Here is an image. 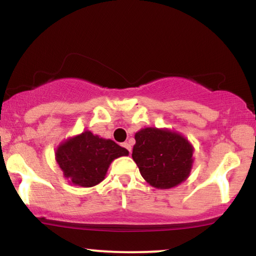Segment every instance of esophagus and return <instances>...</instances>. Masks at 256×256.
Returning a JSON list of instances; mask_svg holds the SVG:
<instances>
[{
  "mask_svg": "<svg viewBox=\"0 0 256 256\" xmlns=\"http://www.w3.org/2000/svg\"><path fill=\"white\" fill-rule=\"evenodd\" d=\"M122 146H124V148H126V149H128V152H131V144H130V143H128V142H126V143H122Z\"/></svg>",
  "mask_w": 256,
  "mask_h": 256,
  "instance_id": "obj_1",
  "label": "esophagus"
}]
</instances>
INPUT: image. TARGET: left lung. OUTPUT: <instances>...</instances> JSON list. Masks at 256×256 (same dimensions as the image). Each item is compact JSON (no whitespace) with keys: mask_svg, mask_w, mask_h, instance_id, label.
<instances>
[{"mask_svg":"<svg viewBox=\"0 0 256 256\" xmlns=\"http://www.w3.org/2000/svg\"><path fill=\"white\" fill-rule=\"evenodd\" d=\"M132 158L152 186L170 189L189 176L192 146L180 134L154 128L137 132Z\"/></svg>","mask_w":256,"mask_h":256,"instance_id":"obj_1","label":"left lung"}]
</instances>
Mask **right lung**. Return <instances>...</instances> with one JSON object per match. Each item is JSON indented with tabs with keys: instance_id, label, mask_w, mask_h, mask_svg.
I'll return each mask as SVG.
<instances>
[{
	"instance_id": "add662e5",
	"label": "right lung",
	"mask_w": 256,
	"mask_h": 256,
	"mask_svg": "<svg viewBox=\"0 0 256 256\" xmlns=\"http://www.w3.org/2000/svg\"><path fill=\"white\" fill-rule=\"evenodd\" d=\"M128 152L112 140H104L85 131L58 146L56 160L66 178L76 185L89 188L104 180L114 158Z\"/></svg>"
}]
</instances>
